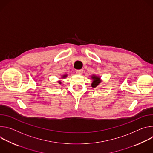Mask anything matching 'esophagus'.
Here are the masks:
<instances>
[{
    "instance_id": "34e87169",
    "label": "esophagus",
    "mask_w": 153,
    "mask_h": 153,
    "mask_svg": "<svg viewBox=\"0 0 153 153\" xmlns=\"http://www.w3.org/2000/svg\"><path fill=\"white\" fill-rule=\"evenodd\" d=\"M76 72V74H77L78 75H82V73H83V70H82V69H81V70H77Z\"/></svg>"
}]
</instances>
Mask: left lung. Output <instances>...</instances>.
<instances>
[{"label": "left lung", "instance_id": "8db88e82", "mask_svg": "<svg viewBox=\"0 0 153 153\" xmlns=\"http://www.w3.org/2000/svg\"><path fill=\"white\" fill-rule=\"evenodd\" d=\"M91 78H92V80H93V81L92 82L91 86H92V87L94 88H96L98 85H99V84L101 82L100 76H95V75H93L91 76Z\"/></svg>", "mask_w": 153, "mask_h": 153}]
</instances>
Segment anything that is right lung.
<instances>
[{"label":"right lung","mask_w":153,"mask_h":153,"mask_svg":"<svg viewBox=\"0 0 153 153\" xmlns=\"http://www.w3.org/2000/svg\"><path fill=\"white\" fill-rule=\"evenodd\" d=\"M67 76V75H63L62 76V78L63 79V78H65L66 76ZM58 82H59V84H61V81H58Z\"/></svg>","instance_id":"add662e5"}]
</instances>
